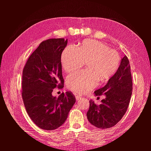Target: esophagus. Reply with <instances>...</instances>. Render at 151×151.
Instances as JSON below:
<instances>
[{"instance_id": "34e87169", "label": "esophagus", "mask_w": 151, "mask_h": 151, "mask_svg": "<svg viewBox=\"0 0 151 151\" xmlns=\"http://www.w3.org/2000/svg\"><path fill=\"white\" fill-rule=\"evenodd\" d=\"M76 98L77 100H79L82 98V96L81 95H76Z\"/></svg>"}]
</instances>
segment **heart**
<instances>
[{"mask_svg":"<svg viewBox=\"0 0 151 151\" xmlns=\"http://www.w3.org/2000/svg\"><path fill=\"white\" fill-rule=\"evenodd\" d=\"M86 62V69L68 76L67 86L76 93L84 94L94 88L99 80L104 81L116 72L120 62L116 50L95 40H86L80 47H67L62 52L61 63L66 72H74Z\"/></svg>","mask_w":151,"mask_h":151,"instance_id":"heart-1","label":"heart"}]
</instances>
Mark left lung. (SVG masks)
Instances as JSON below:
<instances>
[{
	"label": "left lung",
	"instance_id": "1",
	"mask_svg": "<svg viewBox=\"0 0 151 151\" xmlns=\"http://www.w3.org/2000/svg\"><path fill=\"white\" fill-rule=\"evenodd\" d=\"M96 96L104 94L105 98L98 105L89 101L87 118L91 124L99 129L115 126L127 111L132 93V79L130 65L124 56L116 73L103 88L94 91Z\"/></svg>",
	"mask_w": 151,
	"mask_h": 151
}]
</instances>
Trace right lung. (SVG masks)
I'll list each match as a JSON object with an SVG mask.
<instances>
[{
	"instance_id": "1",
	"label": "right lung",
	"mask_w": 151,
	"mask_h": 151,
	"mask_svg": "<svg viewBox=\"0 0 151 151\" xmlns=\"http://www.w3.org/2000/svg\"><path fill=\"white\" fill-rule=\"evenodd\" d=\"M67 39L43 41L32 53L22 70V98L26 111L42 129L52 130L62 125L76 98L70 91L57 98L54 88H63L61 55Z\"/></svg>"
}]
</instances>
